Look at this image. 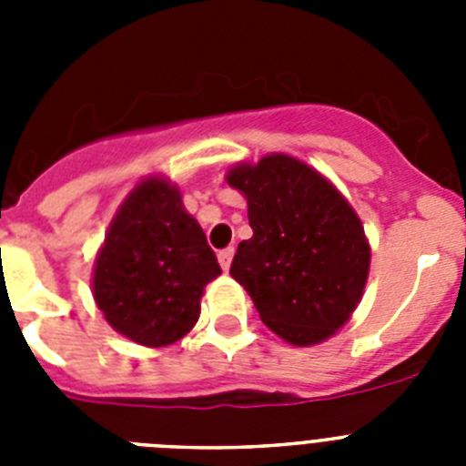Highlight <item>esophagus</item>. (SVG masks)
Returning <instances> with one entry per match:
<instances>
[{"label":"esophagus","mask_w":466,"mask_h":466,"mask_svg":"<svg viewBox=\"0 0 466 466\" xmlns=\"http://www.w3.org/2000/svg\"><path fill=\"white\" fill-rule=\"evenodd\" d=\"M217 258H219L221 268L228 270L230 268V261H233V249H230V247H228V249H221V252L217 254Z\"/></svg>","instance_id":"34e87169"}]
</instances>
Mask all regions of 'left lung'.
<instances>
[{
  "mask_svg": "<svg viewBox=\"0 0 466 466\" xmlns=\"http://www.w3.org/2000/svg\"><path fill=\"white\" fill-rule=\"evenodd\" d=\"M247 200L254 236L238 245L233 279L261 322L308 348L345 327L364 294L371 245L343 193L303 160L268 154L226 172Z\"/></svg>",
  "mask_w": 466,
  "mask_h": 466,
  "instance_id": "8db88e82",
  "label": "left lung"
}]
</instances>
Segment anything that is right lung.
<instances>
[{
  "label": "right lung",
  "instance_id": "obj_1",
  "mask_svg": "<svg viewBox=\"0 0 466 466\" xmlns=\"http://www.w3.org/2000/svg\"><path fill=\"white\" fill-rule=\"evenodd\" d=\"M221 275L182 191L151 175L127 193L95 257L93 299L114 331L147 348L184 339L203 291Z\"/></svg>",
  "mask_w": 466,
  "mask_h": 466
}]
</instances>
